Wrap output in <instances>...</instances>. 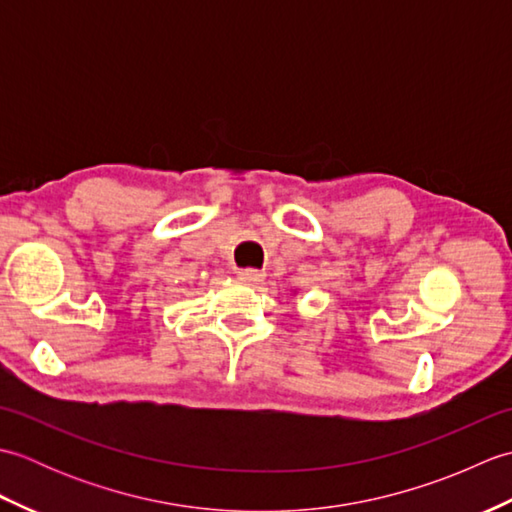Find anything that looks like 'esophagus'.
<instances>
[{
	"label": "esophagus",
	"instance_id": "34e87169",
	"mask_svg": "<svg viewBox=\"0 0 512 512\" xmlns=\"http://www.w3.org/2000/svg\"><path fill=\"white\" fill-rule=\"evenodd\" d=\"M237 277L242 279L244 284H250V286H255V284H259V281H264V273H259V270H255V268L237 270Z\"/></svg>",
	"mask_w": 512,
	"mask_h": 512
}]
</instances>
